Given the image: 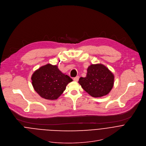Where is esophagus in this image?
I'll return each instance as SVG.
<instances>
[{"mask_svg":"<svg viewBox=\"0 0 146 146\" xmlns=\"http://www.w3.org/2000/svg\"><path fill=\"white\" fill-rule=\"evenodd\" d=\"M78 79H79V76H76V77H74V78H73V80H74V81H78Z\"/></svg>","mask_w":146,"mask_h":146,"instance_id":"34e87169","label":"esophagus"}]
</instances>
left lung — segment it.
I'll use <instances>...</instances> for the list:
<instances>
[{"label": "left lung", "mask_w": 146, "mask_h": 146, "mask_svg": "<svg viewBox=\"0 0 146 146\" xmlns=\"http://www.w3.org/2000/svg\"><path fill=\"white\" fill-rule=\"evenodd\" d=\"M114 75L102 64L91 65L86 77H80L79 84L85 91L94 97L108 94L114 85Z\"/></svg>", "instance_id": "obj_1"}]
</instances>
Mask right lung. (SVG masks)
<instances>
[{
	"label": "right lung",
	"instance_id": "obj_1",
	"mask_svg": "<svg viewBox=\"0 0 146 146\" xmlns=\"http://www.w3.org/2000/svg\"><path fill=\"white\" fill-rule=\"evenodd\" d=\"M35 91L46 100H56L72 79L63 74L56 65L47 64L35 71L32 77Z\"/></svg>",
	"mask_w": 146,
	"mask_h": 146
}]
</instances>
